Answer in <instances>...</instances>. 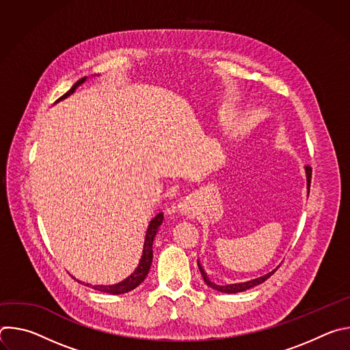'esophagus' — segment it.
I'll return each mask as SVG.
<instances>
[{
	"label": "esophagus",
	"instance_id": "1",
	"mask_svg": "<svg viewBox=\"0 0 350 350\" xmlns=\"http://www.w3.org/2000/svg\"><path fill=\"white\" fill-rule=\"evenodd\" d=\"M178 212L181 215H191L193 212V208H192V204L191 201H183L180 205H178Z\"/></svg>",
	"mask_w": 350,
	"mask_h": 350
}]
</instances>
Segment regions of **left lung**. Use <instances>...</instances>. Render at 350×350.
I'll return each mask as SVG.
<instances>
[{
	"mask_svg": "<svg viewBox=\"0 0 350 350\" xmlns=\"http://www.w3.org/2000/svg\"><path fill=\"white\" fill-rule=\"evenodd\" d=\"M306 169V180H308V191H310V180H312V167L310 166H306L305 167ZM198 267H199V271H201V274H202V277H204V281L206 282V285H209L211 288H213V289H216V291H219V292H224V293H237V292H243V291H246V289H249V288H254V286H256V285H259V284H262V282H265L267 278H270L274 273H275V270L280 267H277V269H274L273 271H270V273H267V274H265V275H262V277H259V278H255V280H251V281H246V282H238V284H228V285H219V284H215V282H212L211 280H209V277H208V274L205 273V270H204V267L201 266V263L198 262Z\"/></svg>",
	"mask_w": 350,
	"mask_h": 350,
	"instance_id": "left-lung-1",
	"label": "left lung"
}]
</instances>
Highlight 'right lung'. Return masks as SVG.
I'll return each mask as SVG.
<instances>
[{
  "mask_svg": "<svg viewBox=\"0 0 350 350\" xmlns=\"http://www.w3.org/2000/svg\"><path fill=\"white\" fill-rule=\"evenodd\" d=\"M87 77H83L80 79L79 81L75 83V85L65 94L62 95L58 101H62V99L68 98L70 94L75 92V90L81 85L84 81H85ZM57 101V103H58ZM163 221V213H158L151 221H149V226H148V230H146V235H145V241H144V249H142V256H141V260L137 266V269L134 270V273H131L126 280L118 282V284H113V285H92L94 289L96 291H101V292H105V293H112V295H120V293H126V292H130L133 291L134 288H137L144 280L145 277L148 275V271L149 269H151V265H152V258H154V254H152V243H154V239H155V235L159 230V226L162 224ZM80 282V281H79ZM87 286H90V284H87Z\"/></svg>",
  "mask_w": 350,
  "mask_h": 350,
  "instance_id": "obj_1",
  "label": "right lung"
}]
</instances>
